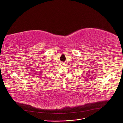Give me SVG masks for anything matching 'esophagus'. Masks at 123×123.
I'll return each instance as SVG.
<instances>
[{
	"label": "esophagus",
	"instance_id": "1",
	"mask_svg": "<svg viewBox=\"0 0 123 123\" xmlns=\"http://www.w3.org/2000/svg\"><path fill=\"white\" fill-rule=\"evenodd\" d=\"M61 65H65V63H61Z\"/></svg>",
	"mask_w": 123,
	"mask_h": 123
}]
</instances>
